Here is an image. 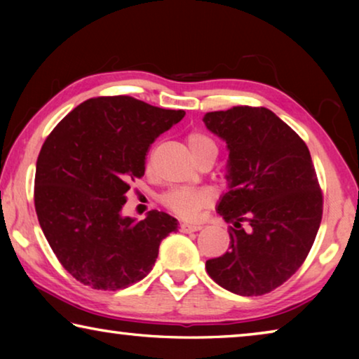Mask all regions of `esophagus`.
Returning a JSON list of instances; mask_svg holds the SVG:
<instances>
[{"label":"esophagus","instance_id":"1","mask_svg":"<svg viewBox=\"0 0 359 359\" xmlns=\"http://www.w3.org/2000/svg\"><path fill=\"white\" fill-rule=\"evenodd\" d=\"M201 228V223H180V229L184 231V233H194V231H199Z\"/></svg>","mask_w":359,"mask_h":359}]
</instances>
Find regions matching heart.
<instances>
[{
    "label": "heart",
    "mask_w": 359,
    "mask_h": 359,
    "mask_svg": "<svg viewBox=\"0 0 359 359\" xmlns=\"http://www.w3.org/2000/svg\"><path fill=\"white\" fill-rule=\"evenodd\" d=\"M188 147H190L193 156L201 154L204 150H215L217 145L209 136L203 133H190L187 137ZM208 203V194L201 190H193V188H174L163 196V204L169 210H172L175 215L182 218H191L203 209V205Z\"/></svg>",
    "instance_id": "obj_1"
}]
</instances>
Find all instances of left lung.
Returning a JSON list of instances; mask_svg holds the SVG:
<instances>
[{"label":"left lung","instance_id":"left-lung-1","mask_svg":"<svg viewBox=\"0 0 359 359\" xmlns=\"http://www.w3.org/2000/svg\"><path fill=\"white\" fill-rule=\"evenodd\" d=\"M203 120L229 150L217 212L231 224L229 250L205 269L231 293L266 294L299 269L318 233L323 194L311 151L266 107L236 106Z\"/></svg>","mask_w":359,"mask_h":359}]
</instances>
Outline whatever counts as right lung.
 <instances>
[{"instance_id":"obj_1","label":"right lung","mask_w":359,"mask_h":359,"mask_svg":"<svg viewBox=\"0 0 359 359\" xmlns=\"http://www.w3.org/2000/svg\"><path fill=\"white\" fill-rule=\"evenodd\" d=\"M184 115L131 96H100L47 136L36 163L34 208L48 245L76 280L115 291L151 271L177 220L150 210L136 222L120 212L130 182L145 172L149 147Z\"/></svg>"}]
</instances>
